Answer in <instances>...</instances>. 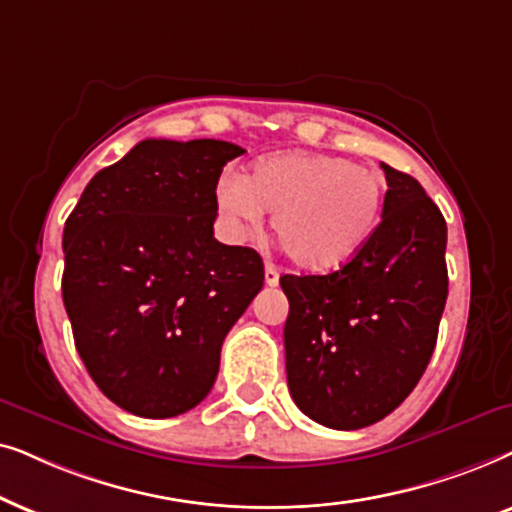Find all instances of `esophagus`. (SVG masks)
Returning a JSON list of instances; mask_svg holds the SVG:
<instances>
[{"label":"esophagus","mask_w":512,"mask_h":512,"mask_svg":"<svg viewBox=\"0 0 512 512\" xmlns=\"http://www.w3.org/2000/svg\"><path fill=\"white\" fill-rule=\"evenodd\" d=\"M278 278H281V274H278V269L274 267V264H267V267H264V283H267V285H278Z\"/></svg>","instance_id":"34e87169"}]
</instances>
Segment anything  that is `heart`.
<instances>
[{
    "label": "heart",
    "instance_id": "obj_1",
    "mask_svg": "<svg viewBox=\"0 0 512 512\" xmlns=\"http://www.w3.org/2000/svg\"><path fill=\"white\" fill-rule=\"evenodd\" d=\"M386 182L342 156L285 152L257 161L245 177H224L217 208L234 229L274 231L290 260L309 271L342 267L365 248L384 213Z\"/></svg>",
    "mask_w": 512,
    "mask_h": 512
}]
</instances>
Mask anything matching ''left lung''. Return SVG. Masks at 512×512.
I'll use <instances>...</instances> for the list:
<instances>
[{
    "label": "left lung",
    "instance_id": "8db88e82",
    "mask_svg": "<svg viewBox=\"0 0 512 512\" xmlns=\"http://www.w3.org/2000/svg\"><path fill=\"white\" fill-rule=\"evenodd\" d=\"M384 213L342 269L281 276L285 370L295 405L337 431L391 414L433 356L447 302V224L412 175L381 163Z\"/></svg>",
    "mask_w": 512,
    "mask_h": 512
}]
</instances>
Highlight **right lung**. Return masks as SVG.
<instances>
[{"label": "right lung", "mask_w": 512, "mask_h": 512, "mask_svg": "<svg viewBox=\"0 0 512 512\" xmlns=\"http://www.w3.org/2000/svg\"><path fill=\"white\" fill-rule=\"evenodd\" d=\"M241 154L224 140H142L93 175L67 217L74 346L121 410L168 419L199 405L224 337L262 290V257L213 236L217 180Z\"/></svg>", "instance_id": "add662e5"}]
</instances>
